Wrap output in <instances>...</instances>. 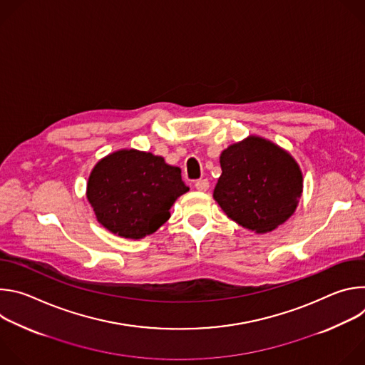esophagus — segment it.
<instances>
[{
    "instance_id": "34e87169",
    "label": "esophagus",
    "mask_w": 365,
    "mask_h": 365,
    "mask_svg": "<svg viewBox=\"0 0 365 365\" xmlns=\"http://www.w3.org/2000/svg\"><path fill=\"white\" fill-rule=\"evenodd\" d=\"M195 187L200 192H205V190L210 189V182H207V179H199V180L195 182Z\"/></svg>"
}]
</instances>
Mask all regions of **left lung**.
<instances>
[{
    "mask_svg": "<svg viewBox=\"0 0 365 365\" xmlns=\"http://www.w3.org/2000/svg\"><path fill=\"white\" fill-rule=\"evenodd\" d=\"M220 163L222 173L214 199L228 218L264 234L293 215L303 176L286 150L266 138L250 135L225 148Z\"/></svg>",
    "mask_w": 365,
    "mask_h": 365,
    "instance_id": "left-lung-1",
    "label": "left lung"
}]
</instances>
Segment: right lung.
Masks as SVG:
<instances>
[{"label": "right lung", "mask_w": 365, "mask_h": 365, "mask_svg": "<svg viewBox=\"0 0 365 365\" xmlns=\"http://www.w3.org/2000/svg\"><path fill=\"white\" fill-rule=\"evenodd\" d=\"M187 190L179 168L160 155L124 148L95 165L86 197L101 225L118 237L140 240L170 218L172 205Z\"/></svg>", "instance_id": "obj_1"}]
</instances>
